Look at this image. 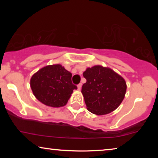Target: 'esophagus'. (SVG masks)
Wrapping results in <instances>:
<instances>
[{"instance_id": "esophagus-1", "label": "esophagus", "mask_w": 158, "mask_h": 158, "mask_svg": "<svg viewBox=\"0 0 158 158\" xmlns=\"http://www.w3.org/2000/svg\"><path fill=\"white\" fill-rule=\"evenodd\" d=\"M81 88H82V84L80 83L77 85V90H81Z\"/></svg>"}]
</instances>
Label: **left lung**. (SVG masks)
Returning <instances> with one entry per match:
<instances>
[{
  "instance_id": "1",
  "label": "left lung",
  "mask_w": 158,
  "mask_h": 158,
  "mask_svg": "<svg viewBox=\"0 0 158 158\" xmlns=\"http://www.w3.org/2000/svg\"><path fill=\"white\" fill-rule=\"evenodd\" d=\"M86 83L82 94L88 111L104 115L114 111L124 98L127 84L124 79L109 68L96 65L83 73Z\"/></svg>"
}]
</instances>
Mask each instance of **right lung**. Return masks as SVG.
Instances as JSON below:
<instances>
[{
	"label": "right lung",
	"instance_id": "obj_1",
	"mask_svg": "<svg viewBox=\"0 0 158 158\" xmlns=\"http://www.w3.org/2000/svg\"><path fill=\"white\" fill-rule=\"evenodd\" d=\"M72 73L61 64L45 66L32 75L30 86L34 96L43 104L61 107L67 104L77 86L71 81Z\"/></svg>",
	"mask_w": 158,
	"mask_h": 158
}]
</instances>
